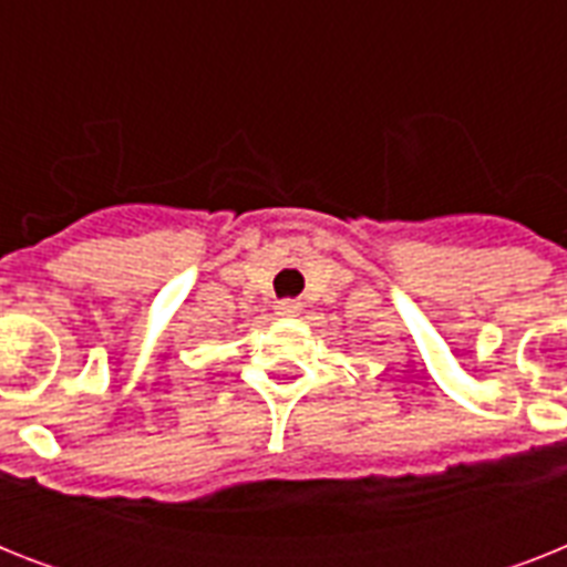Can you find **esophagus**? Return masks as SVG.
<instances>
[{"instance_id": "obj_1", "label": "esophagus", "mask_w": 567, "mask_h": 567, "mask_svg": "<svg viewBox=\"0 0 567 567\" xmlns=\"http://www.w3.org/2000/svg\"><path fill=\"white\" fill-rule=\"evenodd\" d=\"M276 309H279V315H285V318H293V315H300L302 306L297 300H282Z\"/></svg>"}]
</instances>
